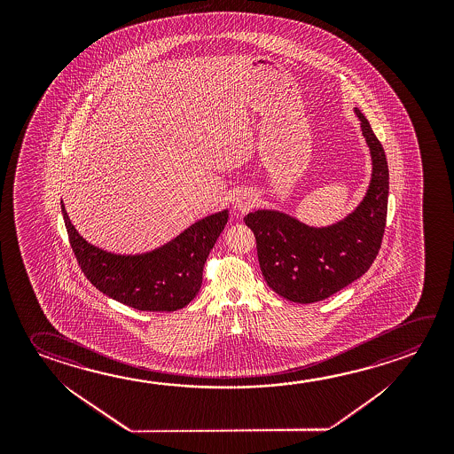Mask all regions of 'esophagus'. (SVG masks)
Returning <instances> with one entry per match:
<instances>
[{
    "instance_id": "1",
    "label": "esophagus",
    "mask_w": 454,
    "mask_h": 454,
    "mask_svg": "<svg viewBox=\"0 0 454 454\" xmlns=\"http://www.w3.org/2000/svg\"><path fill=\"white\" fill-rule=\"evenodd\" d=\"M234 207L239 208V210H242V212H246V210H250V207H253V204H254V198H253V194L250 193H240L234 198Z\"/></svg>"
}]
</instances>
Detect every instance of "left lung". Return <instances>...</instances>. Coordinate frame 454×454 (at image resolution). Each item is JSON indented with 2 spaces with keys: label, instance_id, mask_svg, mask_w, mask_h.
I'll return each mask as SVG.
<instances>
[{
  "label": "left lung",
  "instance_id": "left-lung-1",
  "mask_svg": "<svg viewBox=\"0 0 454 454\" xmlns=\"http://www.w3.org/2000/svg\"><path fill=\"white\" fill-rule=\"evenodd\" d=\"M372 156V179L363 202L342 222L312 228L277 210L244 218L256 239L261 272L282 298L312 304L364 275L379 254L387 226L389 171L383 145L355 107Z\"/></svg>",
  "mask_w": 454,
  "mask_h": 454
}]
</instances>
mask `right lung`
<instances>
[{
	"label": "right lung",
	"instance_id": "add662e5",
	"mask_svg": "<svg viewBox=\"0 0 454 454\" xmlns=\"http://www.w3.org/2000/svg\"><path fill=\"white\" fill-rule=\"evenodd\" d=\"M61 214L75 260L91 285L142 312H174L193 301L208 253L230 216L228 210L206 216L153 252L115 254L91 246L75 231L63 201Z\"/></svg>",
	"mask_w": 454,
	"mask_h": 454
}]
</instances>
